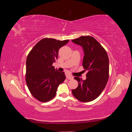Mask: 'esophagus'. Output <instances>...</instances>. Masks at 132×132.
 Listing matches in <instances>:
<instances>
[{
    "mask_svg": "<svg viewBox=\"0 0 132 132\" xmlns=\"http://www.w3.org/2000/svg\"><path fill=\"white\" fill-rule=\"evenodd\" d=\"M67 78L68 79H69V80H72V79H73L74 78H73V76H71V75H67Z\"/></svg>",
    "mask_w": 132,
    "mask_h": 132,
    "instance_id": "1",
    "label": "esophagus"
}]
</instances>
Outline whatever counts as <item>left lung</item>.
<instances>
[{
	"label": "left lung",
	"mask_w": 132,
	"mask_h": 132,
	"mask_svg": "<svg viewBox=\"0 0 132 132\" xmlns=\"http://www.w3.org/2000/svg\"><path fill=\"white\" fill-rule=\"evenodd\" d=\"M71 41L82 47L84 52L82 66L85 71H87L85 80L74 77L78 86L72 90V94L80 101L90 102L99 96L107 84L109 77V57L104 48L90 36Z\"/></svg>",
	"instance_id": "1"
}]
</instances>
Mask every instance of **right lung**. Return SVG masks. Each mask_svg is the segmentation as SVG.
<instances>
[{"label": "right lung", "mask_w": 132, "mask_h": 132, "mask_svg": "<svg viewBox=\"0 0 132 132\" xmlns=\"http://www.w3.org/2000/svg\"><path fill=\"white\" fill-rule=\"evenodd\" d=\"M69 41L43 38L27 55L26 84L32 95L39 101L46 102L53 98L58 86L65 79L64 72H59L52 64L57 59L60 48Z\"/></svg>", "instance_id": "right-lung-1"}]
</instances>
